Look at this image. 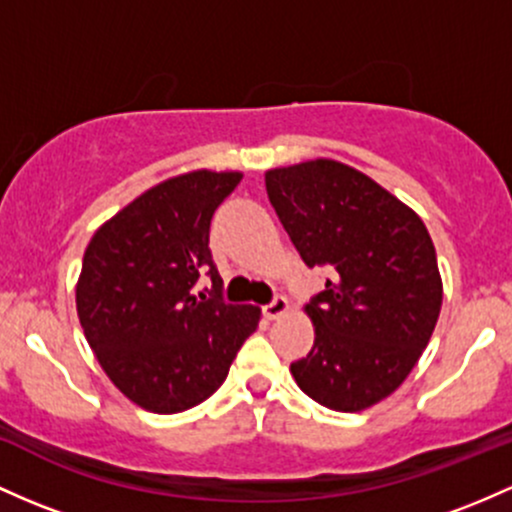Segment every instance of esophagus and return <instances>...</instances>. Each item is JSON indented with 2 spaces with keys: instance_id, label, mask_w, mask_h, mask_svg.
Returning a JSON list of instances; mask_svg holds the SVG:
<instances>
[{
  "instance_id": "obj_1",
  "label": "esophagus",
  "mask_w": 512,
  "mask_h": 512,
  "mask_svg": "<svg viewBox=\"0 0 512 512\" xmlns=\"http://www.w3.org/2000/svg\"><path fill=\"white\" fill-rule=\"evenodd\" d=\"M286 311H289V301H286L284 296H274V299L269 301L267 306H262V313H265V316H267L269 320L282 318Z\"/></svg>"
}]
</instances>
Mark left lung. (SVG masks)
Returning <instances> with one entry per match:
<instances>
[{
  "label": "left lung",
  "instance_id": "obj_1",
  "mask_svg": "<svg viewBox=\"0 0 512 512\" xmlns=\"http://www.w3.org/2000/svg\"><path fill=\"white\" fill-rule=\"evenodd\" d=\"M265 184L301 260L330 269L306 303L316 340L291 374L320 406L364 411L406 381L440 316L428 228L372 177L335 160L277 167Z\"/></svg>",
  "mask_w": 512,
  "mask_h": 512
}]
</instances>
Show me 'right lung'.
Segmentation results:
<instances>
[{"label": "right lung", "mask_w": 512, "mask_h": 512, "mask_svg": "<svg viewBox=\"0 0 512 512\" xmlns=\"http://www.w3.org/2000/svg\"><path fill=\"white\" fill-rule=\"evenodd\" d=\"M240 172L165 179L101 226L84 250L77 316L101 369L145 411L182 413L226 381L260 323V308L228 303L209 250L213 211ZM206 271L214 289L193 294Z\"/></svg>", "instance_id": "right-lung-1"}]
</instances>
